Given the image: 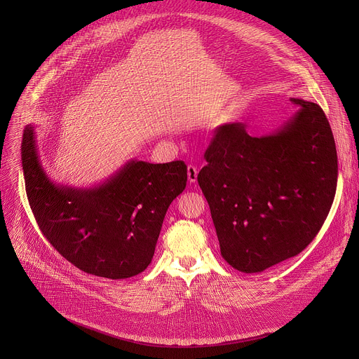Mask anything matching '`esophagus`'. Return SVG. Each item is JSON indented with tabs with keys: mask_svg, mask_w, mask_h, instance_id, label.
I'll return each instance as SVG.
<instances>
[{
	"mask_svg": "<svg viewBox=\"0 0 359 359\" xmlns=\"http://www.w3.org/2000/svg\"><path fill=\"white\" fill-rule=\"evenodd\" d=\"M198 179V170L195 165H187V180L191 183H195Z\"/></svg>",
	"mask_w": 359,
	"mask_h": 359,
	"instance_id": "obj_1",
	"label": "esophagus"
}]
</instances>
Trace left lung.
<instances>
[{
  "label": "left lung",
  "mask_w": 359,
  "mask_h": 359,
  "mask_svg": "<svg viewBox=\"0 0 359 359\" xmlns=\"http://www.w3.org/2000/svg\"><path fill=\"white\" fill-rule=\"evenodd\" d=\"M297 110L268 135L250 137L241 122L215 129L198 183L210 203L222 257L257 273L303 252L330 211L337 156L318 104Z\"/></svg>",
  "instance_id": "1"
}]
</instances>
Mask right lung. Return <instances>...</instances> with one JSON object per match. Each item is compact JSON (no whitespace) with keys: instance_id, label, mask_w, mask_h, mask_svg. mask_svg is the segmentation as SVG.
I'll return each instance as SVG.
<instances>
[{"instance_id":"1","label":"right lung","mask_w":359,"mask_h":359,"mask_svg":"<svg viewBox=\"0 0 359 359\" xmlns=\"http://www.w3.org/2000/svg\"><path fill=\"white\" fill-rule=\"evenodd\" d=\"M27 199L43 236L79 269L125 279L147 269L170 203L186 187L183 161H126L104 182L75 187L53 182L42 165L34 125L22 142Z\"/></svg>"}]
</instances>
